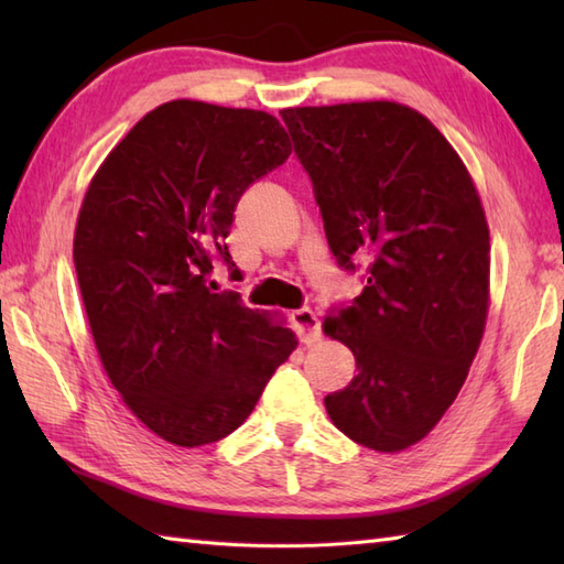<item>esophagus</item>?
<instances>
[{"instance_id": "1", "label": "esophagus", "mask_w": 564, "mask_h": 564, "mask_svg": "<svg viewBox=\"0 0 564 564\" xmlns=\"http://www.w3.org/2000/svg\"><path fill=\"white\" fill-rule=\"evenodd\" d=\"M293 325H295L297 337H301L303 344H315V341L322 339L319 317L310 307L295 310V313H293Z\"/></svg>"}]
</instances>
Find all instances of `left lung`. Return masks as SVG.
I'll return each mask as SVG.
<instances>
[{"mask_svg":"<svg viewBox=\"0 0 564 564\" xmlns=\"http://www.w3.org/2000/svg\"><path fill=\"white\" fill-rule=\"evenodd\" d=\"M313 178L332 254L368 285L322 322L356 358L325 398L341 434L378 453L422 441L458 398L489 313V227L441 130L398 101L281 111Z\"/></svg>","mask_w":564,"mask_h":564,"instance_id":"1","label":"left lung"}]
</instances>
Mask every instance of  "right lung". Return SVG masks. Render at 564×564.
I'll return each instance as SVG.
<instances>
[{
	"label": "right lung",
	"instance_id": "1",
	"mask_svg": "<svg viewBox=\"0 0 564 564\" xmlns=\"http://www.w3.org/2000/svg\"><path fill=\"white\" fill-rule=\"evenodd\" d=\"M289 154L267 111L176 99L130 128L84 194L72 257L101 366L174 446L232 434L297 346L283 317L208 281L215 257L235 269L239 196Z\"/></svg>",
	"mask_w": 564,
	"mask_h": 564
}]
</instances>
